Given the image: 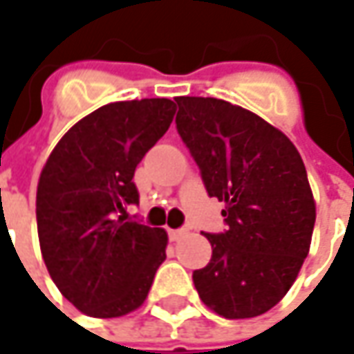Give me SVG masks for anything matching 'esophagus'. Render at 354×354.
<instances>
[{
  "instance_id": "1",
  "label": "esophagus",
  "mask_w": 354,
  "mask_h": 354,
  "mask_svg": "<svg viewBox=\"0 0 354 354\" xmlns=\"http://www.w3.org/2000/svg\"><path fill=\"white\" fill-rule=\"evenodd\" d=\"M167 232H169L171 240H173V242H177L179 238H183L185 234H187V228H169Z\"/></svg>"
}]
</instances>
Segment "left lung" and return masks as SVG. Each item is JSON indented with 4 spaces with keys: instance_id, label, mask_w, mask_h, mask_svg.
Here are the masks:
<instances>
[{
    "instance_id": "obj_1",
    "label": "left lung",
    "mask_w": 354,
    "mask_h": 354,
    "mask_svg": "<svg viewBox=\"0 0 354 354\" xmlns=\"http://www.w3.org/2000/svg\"><path fill=\"white\" fill-rule=\"evenodd\" d=\"M177 131L209 197L225 201L226 230L205 234L209 264L193 272L203 304L226 319L262 315L278 304L307 258L315 201L299 151L250 110L179 96Z\"/></svg>"
}]
</instances>
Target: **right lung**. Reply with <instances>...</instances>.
Returning a JSON list of instances; mask_svg holds the SVG:
<instances>
[{
    "mask_svg": "<svg viewBox=\"0 0 354 354\" xmlns=\"http://www.w3.org/2000/svg\"><path fill=\"white\" fill-rule=\"evenodd\" d=\"M175 104H106L55 145L37 187L41 254L59 292L90 317H122L145 301L167 232L128 221L138 163L169 129Z\"/></svg>",
    "mask_w": 354,
    "mask_h": 354,
    "instance_id": "obj_1",
    "label": "right lung"
}]
</instances>
